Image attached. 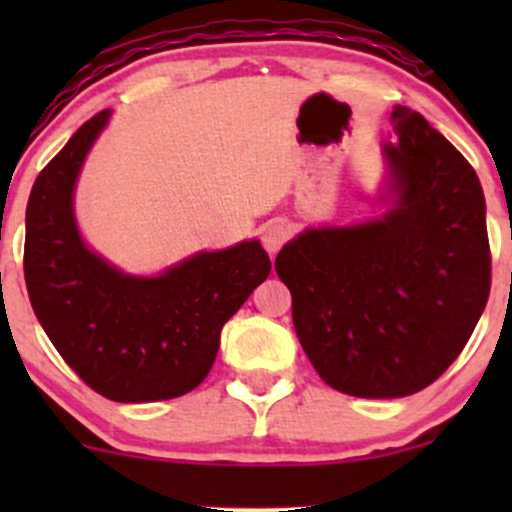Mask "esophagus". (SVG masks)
<instances>
[{
	"label": "esophagus",
	"mask_w": 512,
	"mask_h": 512,
	"mask_svg": "<svg viewBox=\"0 0 512 512\" xmlns=\"http://www.w3.org/2000/svg\"><path fill=\"white\" fill-rule=\"evenodd\" d=\"M291 238V226L286 221H269L267 226L262 228V245L269 252L281 250V245Z\"/></svg>",
	"instance_id": "obj_1"
}]
</instances>
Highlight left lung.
Here are the masks:
<instances>
[{"instance_id": "left-lung-1", "label": "left lung", "mask_w": 512, "mask_h": 512, "mask_svg": "<svg viewBox=\"0 0 512 512\" xmlns=\"http://www.w3.org/2000/svg\"><path fill=\"white\" fill-rule=\"evenodd\" d=\"M378 219L308 228L276 255L293 327L344 395L407 397L448 370L491 289L486 202L467 158L414 110H392Z\"/></svg>"}]
</instances>
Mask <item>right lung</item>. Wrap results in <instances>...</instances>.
<instances>
[{"mask_svg":"<svg viewBox=\"0 0 512 512\" xmlns=\"http://www.w3.org/2000/svg\"><path fill=\"white\" fill-rule=\"evenodd\" d=\"M101 110L40 170L28 197L23 274L33 313L69 368L113 402H158L195 390L221 327L269 276L260 240L197 252L158 276H132L86 248L74 185L108 125Z\"/></svg>","mask_w":512,"mask_h":512,"instance_id":"add662e5","label":"right lung"}]
</instances>
